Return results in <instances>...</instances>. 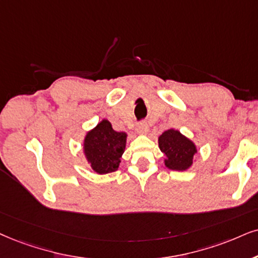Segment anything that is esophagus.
<instances>
[{"mask_svg":"<svg viewBox=\"0 0 258 258\" xmlns=\"http://www.w3.org/2000/svg\"><path fill=\"white\" fill-rule=\"evenodd\" d=\"M148 131H149L148 123L144 122V121H142V122L138 123V126H137V132L140 133V135H146V133H148Z\"/></svg>","mask_w":258,"mask_h":258,"instance_id":"obj_1","label":"esophagus"}]
</instances>
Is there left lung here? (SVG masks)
I'll return each mask as SVG.
<instances>
[{
  "instance_id": "left-lung-1",
  "label": "left lung",
  "mask_w": 258,
  "mask_h": 258,
  "mask_svg": "<svg viewBox=\"0 0 258 258\" xmlns=\"http://www.w3.org/2000/svg\"><path fill=\"white\" fill-rule=\"evenodd\" d=\"M161 151L167 156L165 165L171 170H185L193 164L197 153L194 143L175 130H168L158 138Z\"/></svg>"
}]
</instances>
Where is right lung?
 I'll list each match as a JSON object with an SVG mask.
<instances>
[{
    "mask_svg": "<svg viewBox=\"0 0 258 258\" xmlns=\"http://www.w3.org/2000/svg\"><path fill=\"white\" fill-rule=\"evenodd\" d=\"M126 133L116 132L108 120H102L87 133L84 155L97 174H108L119 168L120 157L125 151Z\"/></svg>",
    "mask_w": 258,
    "mask_h": 258,
    "instance_id": "obj_1",
    "label": "right lung"
}]
</instances>
